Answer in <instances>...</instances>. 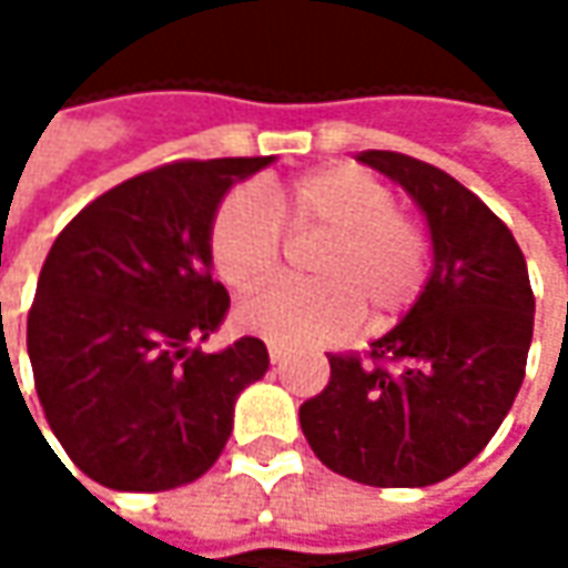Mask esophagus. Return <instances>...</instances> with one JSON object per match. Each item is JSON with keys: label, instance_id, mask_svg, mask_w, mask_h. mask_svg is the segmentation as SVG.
Masks as SVG:
<instances>
[{"label": "esophagus", "instance_id": "34e87169", "mask_svg": "<svg viewBox=\"0 0 568 568\" xmlns=\"http://www.w3.org/2000/svg\"><path fill=\"white\" fill-rule=\"evenodd\" d=\"M284 357H287V351H284V347H277V344H268V361L284 363Z\"/></svg>", "mask_w": 568, "mask_h": 568}]
</instances>
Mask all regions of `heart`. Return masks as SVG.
<instances>
[{"label":"heart","instance_id":"1","mask_svg":"<svg viewBox=\"0 0 568 568\" xmlns=\"http://www.w3.org/2000/svg\"><path fill=\"white\" fill-rule=\"evenodd\" d=\"M291 236H316L310 284H272L236 306V322L281 347L347 335L369 313L373 325L404 316L424 294L429 243L398 211L395 192L361 166H325L277 189H230L207 227L214 274L236 291L268 281Z\"/></svg>","mask_w":568,"mask_h":568}]
</instances>
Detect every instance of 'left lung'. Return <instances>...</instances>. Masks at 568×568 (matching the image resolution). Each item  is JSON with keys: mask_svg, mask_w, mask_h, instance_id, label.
<instances>
[{"mask_svg": "<svg viewBox=\"0 0 568 568\" xmlns=\"http://www.w3.org/2000/svg\"><path fill=\"white\" fill-rule=\"evenodd\" d=\"M357 161L424 207L433 274L414 310L366 354H328V385L300 404V426L341 477L429 487L477 458L509 414L535 294L513 230L446 170L398 151H361Z\"/></svg>", "mask_w": 568, "mask_h": 568, "instance_id": "obj_1", "label": "left lung"}]
</instances>
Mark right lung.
Instances as JSON below:
<instances>
[{"instance_id":"1","label":"right lung","mask_w":568,"mask_h":568,"mask_svg":"<svg viewBox=\"0 0 568 568\" xmlns=\"http://www.w3.org/2000/svg\"><path fill=\"white\" fill-rule=\"evenodd\" d=\"M272 158L173 161L84 205L55 236L28 313L33 388L65 455L110 490L202 477L227 446L236 395L268 351L205 341L230 296L211 277L207 227L236 180Z\"/></svg>"}]
</instances>
